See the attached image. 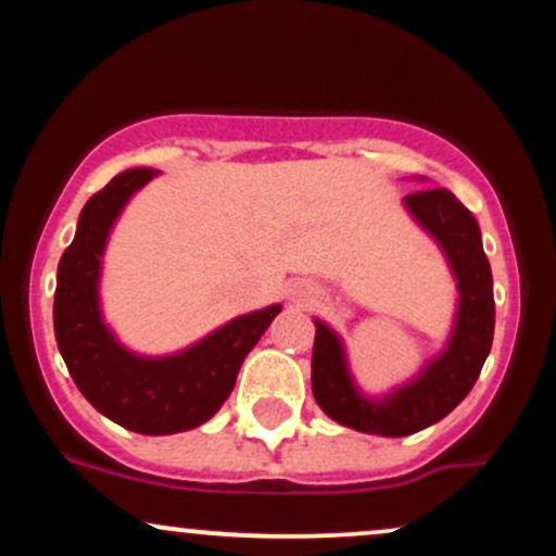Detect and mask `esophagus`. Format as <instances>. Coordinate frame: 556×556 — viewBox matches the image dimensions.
I'll list each match as a JSON object with an SVG mask.
<instances>
[{"mask_svg": "<svg viewBox=\"0 0 556 556\" xmlns=\"http://www.w3.org/2000/svg\"><path fill=\"white\" fill-rule=\"evenodd\" d=\"M298 298H300V300H305V292H298Z\"/></svg>", "mask_w": 556, "mask_h": 556, "instance_id": "34e87169", "label": "esophagus"}]
</instances>
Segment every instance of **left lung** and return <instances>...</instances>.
I'll use <instances>...</instances> for the list:
<instances>
[{
    "mask_svg": "<svg viewBox=\"0 0 556 556\" xmlns=\"http://www.w3.org/2000/svg\"><path fill=\"white\" fill-rule=\"evenodd\" d=\"M407 212L442 245L457 277L460 305L450 344L410 384L381 402L366 400L344 366L342 344L316 321L311 387L324 413L348 429L376 437H410L450 416L473 389L494 340V282L476 216L444 188L405 195Z\"/></svg>",
    "mask_w": 556,
    "mask_h": 556,
    "instance_id": "left-lung-1",
    "label": "left lung"
}]
</instances>
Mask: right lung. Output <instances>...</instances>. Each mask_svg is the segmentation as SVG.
Instances as JSON below:
<instances>
[{"label":"right lung","instance_id":"right-lung-1","mask_svg":"<svg viewBox=\"0 0 556 556\" xmlns=\"http://www.w3.org/2000/svg\"><path fill=\"white\" fill-rule=\"evenodd\" d=\"M154 175L127 169L83 206L78 232L56 269L54 337L70 376L101 416L136 433L164 437L206 424L225 405L242 361L282 308L269 305L235 318L169 358H140L114 340L96 295L101 253L127 198Z\"/></svg>","mask_w":556,"mask_h":556}]
</instances>
